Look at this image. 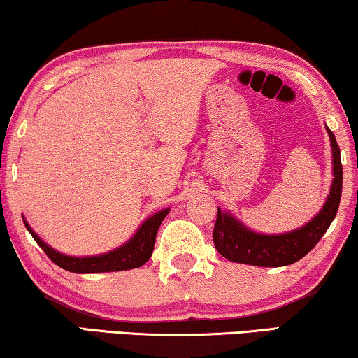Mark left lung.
I'll return each instance as SVG.
<instances>
[{"label": "left lung", "instance_id": "obj_1", "mask_svg": "<svg viewBox=\"0 0 358 358\" xmlns=\"http://www.w3.org/2000/svg\"><path fill=\"white\" fill-rule=\"evenodd\" d=\"M332 151V182L326 202L317 215L303 227L280 234H264L248 228L231 212L218 207L217 223L213 228V243L217 251L228 261L249 264L257 267H282L305 257L322 234L331 227L342 194V164L341 150L336 136L326 125Z\"/></svg>", "mask_w": 358, "mask_h": 358}]
</instances>
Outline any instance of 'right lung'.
Returning a JSON list of instances; mask_svg holds the SVG:
<instances>
[{
	"label": "right lung",
	"instance_id": "1",
	"mask_svg": "<svg viewBox=\"0 0 358 358\" xmlns=\"http://www.w3.org/2000/svg\"><path fill=\"white\" fill-rule=\"evenodd\" d=\"M169 213V208L156 212L145 220L136 229L134 236L129 241L122 244V246L107 251L104 254H97V256H68L43 241L34 229L29 227L27 220H24L27 231L32 234L36 243L43 249V252L57 264L58 267L65 268L68 272L75 273H97V272H119V271H130V268L141 267L148 261L153 254L156 233H158L159 224L163 223L166 215Z\"/></svg>",
	"mask_w": 358,
	"mask_h": 358
}]
</instances>
